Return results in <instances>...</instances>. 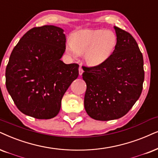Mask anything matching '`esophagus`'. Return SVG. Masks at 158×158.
<instances>
[{"label":"esophagus","instance_id":"34e87169","mask_svg":"<svg viewBox=\"0 0 158 158\" xmlns=\"http://www.w3.org/2000/svg\"><path fill=\"white\" fill-rule=\"evenodd\" d=\"M83 72H84L83 69H81V67H79V75H80V76L82 75Z\"/></svg>","mask_w":158,"mask_h":158}]
</instances>
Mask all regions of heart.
<instances>
[{
	"instance_id": "1",
	"label": "heart",
	"mask_w": 158,
	"mask_h": 158,
	"mask_svg": "<svg viewBox=\"0 0 158 158\" xmlns=\"http://www.w3.org/2000/svg\"><path fill=\"white\" fill-rule=\"evenodd\" d=\"M117 44V37L109 30H81L72 33L65 46L67 53L77 57L84 53L86 63L96 66L105 63L112 55Z\"/></svg>"
}]
</instances>
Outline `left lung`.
I'll list each match as a JSON object with an SVG mask.
<instances>
[{
  "mask_svg": "<svg viewBox=\"0 0 158 158\" xmlns=\"http://www.w3.org/2000/svg\"><path fill=\"white\" fill-rule=\"evenodd\" d=\"M117 44L102 64L82 66L87 85L85 110L91 118L108 121L130 111L140 97L144 80L142 53L132 35L114 26Z\"/></svg>",
  "mask_w": 158,
  "mask_h": 158,
  "instance_id": "left-lung-1",
  "label": "left lung"
}]
</instances>
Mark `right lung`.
Here are the masks:
<instances>
[{
	"instance_id": "add662e5",
	"label": "right lung",
	"mask_w": 158,
	"mask_h": 158,
	"mask_svg": "<svg viewBox=\"0 0 158 158\" xmlns=\"http://www.w3.org/2000/svg\"><path fill=\"white\" fill-rule=\"evenodd\" d=\"M63 30L33 27L15 46L6 69V85L19 111L36 119L55 117L63 95L79 76V65L65 64Z\"/></svg>"
}]
</instances>
